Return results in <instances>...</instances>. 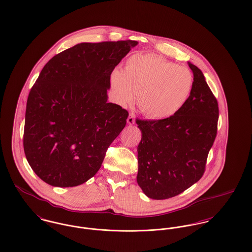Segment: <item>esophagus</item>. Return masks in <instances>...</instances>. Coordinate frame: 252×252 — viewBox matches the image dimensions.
Returning <instances> with one entry per match:
<instances>
[{"label": "esophagus", "instance_id": "34e87169", "mask_svg": "<svg viewBox=\"0 0 252 252\" xmlns=\"http://www.w3.org/2000/svg\"><path fill=\"white\" fill-rule=\"evenodd\" d=\"M126 121H127V124H128V125H133V124H135V114H134V113H130Z\"/></svg>", "mask_w": 252, "mask_h": 252}]
</instances>
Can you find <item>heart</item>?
Instances as JSON below:
<instances>
[{
  "label": "heart",
  "instance_id": "b5f03b06",
  "mask_svg": "<svg viewBox=\"0 0 252 252\" xmlns=\"http://www.w3.org/2000/svg\"><path fill=\"white\" fill-rule=\"evenodd\" d=\"M111 83L121 103L132 102L138 92L139 109L148 118L162 120L178 113L189 100L194 77L189 69L165 58L140 54L126 60L124 72H113Z\"/></svg>",
  "mask_w": 252,
  "mask_h": 252
}]
</instances>
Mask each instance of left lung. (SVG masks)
I'll use <instances>...</instances> for the list:
<instances>
[{"instance_id":"1","label":"left lung","mask_w":252,"mask_h":252,"mask_svg":"<svg viewBox=\"0 0 252 252\" xmlns=\"http://www.w3.org/2000/svg\"><path fill=\"white\" fill-rule=\"evenodd\" d=\"M194 74L192 95L174 116L140 120L137 182L153 199L181 194L197 182L218 129L219 106L202 72L188 62Z\"/></svg>"}]
</instances>
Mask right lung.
Masks as SVG:
<instances>
[{
  "label": "right lung",
  "instance_id": "right-lung-1",
  "mask_svg": "<svg viewBox=\"0 0 252 252\" xmlns=\"http://www.w3.org/2000/svg\"><path fill=\"white\" fill-rule=\"evenodd\" d=\"M137 41L80 43L52 59L29 94L24 151L43 181L78 186L99 170L128 112L107 102L110 76Z\"/></svg>",
  "mask_w": 252,
  "mask_h": 252
}]
</instances>
